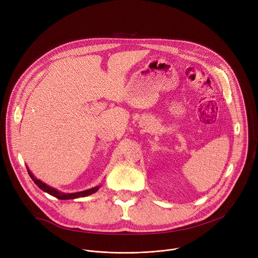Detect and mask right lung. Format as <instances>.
Masks as SVG:
<instances>
[{"mask_svg":"<svg viewBox=\"0 0 258 258\" xmlns=\"http://www.w3.org/2000/svg\"><path fill=\"white\" fill-rule=\"evenodd\" d=\"M26 168H27L29 176L34 181L36 186H38L44 192H46V193L50 194L51 196H54V197H56L60 200H68V199H77V198H81V197H86V196H89V195H92V194L96 193L101 188V185H99V186H96V187H94L92 189H89V190H86V191H81V192H76V193H63V192H60L57 189L47 185V183L43 182L41 179L36 178L27 166H26Z\"/></svg>","mask_w":258,"mask_h":258,"instance_id":"obj_1","label":"right lung"}]
</instances>
